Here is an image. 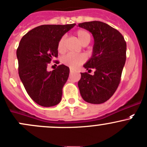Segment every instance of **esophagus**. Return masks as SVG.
<instances>
[{"label": "esophagus", "mask_w": 147, "mask_h": 147, "mask_svg": "<svg viewBox=\"0 0 147 147\" xmlns=\"http://www.w3.org/2000/svg\"><path fill=\"white\" fill-rule=\"evenodd\" d=\"M69 71H70V72H74V71H75V69H72V68H70V69H69Z\"/></svg>", "instance_id": "1"}]
</instances>
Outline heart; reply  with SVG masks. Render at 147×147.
Instances as JSON below:
<instances>
[{"label": "heart", "mask_w": 147, "mask_h": 147, "mask_svg": "<svg viewBox=\"0 0 147 147\" xmlns=\"http://www.w3.org/2000/svg\"><path fill=\"white\" fill-rule=\"evenodd\" d=\"M76 35L80 42L83 45H87L90 42L91 35L88 31L85 29H79L76 31ZM65 43L66 36H62L59 39L57 43V50L59 53L65 52ZM86 60V57L83 55L78 54H67L62 57V62L64 65L70 68H76L79 65H82Z\"/></svg>", "instance_id": "1"}]
</instances>
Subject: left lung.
<instances>
[{"label": "left lung", "instance_id": "8db88e82", "mask_svg": "<svg viewBox=\"0 0 147 147\" xmlns=\"http://www.w3.org/2000/svg\"><path fill=\"white\" fill-rule=\"evenodd\" d=\"M92 33L94 37L93 54L84 67L96 69L93 76L81 73L78 87L86 102L103 103L117 90L126 59V43L123 35L116 28L101 21L78 24Z\"/></svg>", "mask_w": 147, "mask_h": 147}]
</instances>
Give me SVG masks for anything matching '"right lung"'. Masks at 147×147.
Listing matches in <instances>:
<instances>
[{"mask_svg": "<svg viewBox=\"0 0 147 147\" xmlns=\"http://www.w3.org/2000/svg\"><path fill=\"white\" fill-rule=\"evenodd\" d=\"M74 26L75 24L39 26L26 33L20 41L16 51L18 75L30 98L42 106H54L62 99L69 68L60 65L50 72L47 69L58 57L59 39ZM54 62L59 63L57 60Z\"/></svg>", "mask_w": 147, "mask_h": 147, "instance_id": "add662e5", "label": "right lung"}]
</instances>
